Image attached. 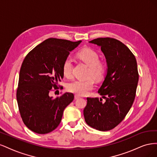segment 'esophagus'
I'll list each match as a JSON object with an SVG mask.
<instances>
[{"mask_svg":"<svg viewBox=\"0 0 157 157\" xmlns=\"http://www.w3.org/2000/svg\"><path fill=\"white\" fill-rule=\"evenodd\" d=\"M80 97L78 96V95H77V94H76V95H75V99H79Z\"/></svg>","mask_w":157,"mask_h":157,"instance_id":"obj_1","label":"esophagus"}]
</instances>
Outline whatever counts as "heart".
Instances as JSON below:
<instances>
[{
    "instance_id": "heart-1",
    "label": "heart",
    "mask_w": 157,
    "mask_h": 157,
    "mask_svg": "<svg viewBox=\"0 0 157 157\" xmlns=\"http://www.w3.org/2000/svg\"><path fill=\"white\" fill-rule=\"evenodd\" d=\"M78 56L88 65L87 73L88 77H92L96 80H101L103 78L106 73L107 67L105 63L99 60V56L97 52L92 48H86L78 52ZM62 72L67 78H70L72 76L73 59L70 57H67L64 60L62 65ZM94 80L92 77L83 80H75L67 85V90L79 96H84L94 88Z\"/></svg>"
}]
</instances>
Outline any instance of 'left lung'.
Segmentation results:
<instances>
[{
  "label": "left lung",
  "mask_w": 157,
  "mask_h": 157,
  "mask_svg": "<svg viewBox=\"0 0 157 157\" xmlns=\"http://www.w3.org/2000/svg\"><path fill=\"white\" fill-rule=\"evenodd\" d=\"M89 42L101 47L107 73L98 93L105 99L87 98L84 117L87 124L100 131L113 129L124 120L134 103L139 74L134 55L113 38H98Z\"/></svg>",
  "instance_id": "8db88e82"
}]
</instances>
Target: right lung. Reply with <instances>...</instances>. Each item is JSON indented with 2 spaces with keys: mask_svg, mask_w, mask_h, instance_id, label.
Instances as JSON below:
<instances>
[{
  "mask_svg": "<svg viewBox=\"0 0 157 157\" xmlns=\"http://www.w3.org/2000/svg\"><path fill=\"white\" fill-rule=\"evenodd\" d=\"M80 42L50 38L31 50L23 61L16 92L19 111L25 125L36 134L54 130L64 109L74 99L72 93L56 98L49 93L60 87L63 61Z\"/></svg>",
  "mask_w": 157,
  "mask_h": 157,
  "instance_id": "obj_1",
  "label": "right lung"
}]
</instances>
